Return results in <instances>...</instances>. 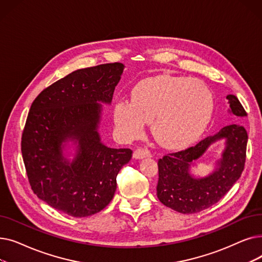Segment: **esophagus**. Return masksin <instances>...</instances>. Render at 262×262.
<instances>
[{
  "instance_id": "1",
  "label": "esophagus",
  "mask_w": 262,
  "mask_h": 262,
  "mask_svg": "<svg viewBox=\"0 0 262 262\" xmlns=\"http://www.w3.org/2000/svg\"><path fill=\"white\" fill-rule=\"evenodd\" d=\"M145 157H152V154H150L149 150L145 147H139L135 149L134 152V158L136 159H142Z\"/></svg>"
}]
</instances>
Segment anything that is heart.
<instances>
[{"mask_svg":"<svg viewBox=\"0 0 262 262\" xmlns=\"http://www.w3.org/2000/svg\"><path fill=\"white\" fill-rule=\"evenodd\" d=\"M213 112L210 90L198 79L160 75L140 80L130 92V103L115 106L114 120L126 139L139 137L150 123L155 140L166 147L183 146L204 132Z\"/></svg>","mask_w":262,"mask_h":262,"instance_id":"heart-1","label":"heart"}]
</instances>
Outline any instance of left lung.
Here are the masks:
<instances>
[{"label":"left lung","instance_id":"8db88e82","mask_svg":"<svg viewBox=\"0 0 262 262\" xmlns=\"http://www.w3.org/2000/svg\"><path fill=\"white\" fill-rule=\"evenodd\" d=\"M229 112L237 117L247 116L238 98L226 96ZM226 139L223 158L215 171L202 179L189 175L188 168L212 143ZM247 133L237 124L223 127L214 136L180 152L164 155L158 160L157 198L167 207L181 213H196L211 207L221 200L242 174L246 158Z\"/></svg>","mask_w":262,"mask_h":262}]
</instances>
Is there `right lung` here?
Here are the masks:
<instances>
[{
  "mask_svg": "<svg viewBox=\"0 0 262 262\" xmlns=\"http://www.w3.org/2000/svg\"><path fill=\"white\" fill-rule=\"evenodd\" d=\"M124 64L79 69L41 91L34 100L22 133L21 150L30 185L51 207L75 217L103 210L113 200L117 175L132 158L130 148L101 142L102 105L110 104ZM78 143L70 163L62 143Z\"/></svg>",
  "mask_w": 262,
  "mask_h": 262,
  "instance_id": "add662e5",
  "label": "right lung"
}]
</instances>
